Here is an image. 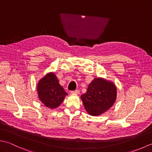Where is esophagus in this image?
<instances>
[{"mask_svg": "<svg viewBox=\"0 0 152 152\" xmlns=\"http://www.w3.org/2000/svg\"><path fill=\"white\" fill-rule=\"evenodd\" d=\"M71 93H75V94H79V93H80V90L76 89V90H74V91H71Z\"/></svg>", "mask_w": 152, "mask_h": 152, "instance_id": "1", "label": "esophagus"}]
</instances>
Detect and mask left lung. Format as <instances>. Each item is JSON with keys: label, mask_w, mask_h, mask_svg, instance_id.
Masks as SVG:
<instances>
[{"label": "left lung", "mask_w": 152, "mask_h": 152, "mask_svg": "<svg viewBox=\"0 0 152 152\" xmlns=\"http://www.w3.org/2000/svg\"><path fill=\"white\" fill-rule=\"evenodd\" d=\"M117 97V88L112 82L102 78H95L81 96L86 110L89 115H101L110 108Z\"/></svg>", "instance_id": "obj_1"}]
</instances>
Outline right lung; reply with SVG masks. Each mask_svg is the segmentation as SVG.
I'll use <instances>...</instances> for the list:
<instances>
[{
  "mask_svg": "<svg viewBox=\"0 0 152 152\" xmlns=\"http://www.w3.org/2000/svg\"><path fill=\"white\" fill-rule=\"evenodd\" d=\"M37 91L40 101L51 109L57 108L68 95L53 72L48 73L39 80Z\"/></svg>",
  "mask_w": 152,
  "mask_h": 152,
  "instance_id": "right-lung-1",
  "label": "right lung"
}]
</instances>
